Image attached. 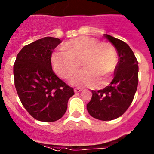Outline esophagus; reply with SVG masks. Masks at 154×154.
<instances>
[{"mask_svg":"<svg viewBox=\"0 0 154 154\" xmlns=\"http://www.w3.org/2000/svg\"><path fill=\"white\" fill-rule=\"evenodd\" d=\"M81 91H82V88H74V92H75V93H79V92Z\"/></svg>","mask_w":154,"mask_h":154,"instance_id":"esophagus-1","label":"esophagus"}]
</instances>
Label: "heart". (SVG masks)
Segmentation results:
<instances>
[{"label":"heart","mask_w":154,"mask_h":154,"mask_svg":"<svg viewBox=\"0 0 154 154\" xmlns=\"http://www.w3.org/2000/svg\"><path fill=\"white\" fill-rule=\"evenodd\" d=\"M63 48L51 57L53 69L60 77L69 78L77 70L81 60L85 68L70 78L71 85H93V88L101 89L110 83V77L105 81L104 78L107 73L115 71L118 64L117 53L110 42H98L95 38L82 35L66 42Z\"/></svg>","instance_id":"b5f03b06"}]
</instances>
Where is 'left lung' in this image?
<instances>
[{"instance_id": "8db88e82", "label": "left lung", "mask_w": 154, "mask_h": 154, "mask_svg": "<svg viewBox=\"0 0 154 154\" xmlns=\"http://www.w3.org/2000/svg\"><path fill=\"white\" fill-rule=\"evenodd\" d=\"M116 47L119 62L115 77L109 86L92 91V97L87 105L88 113L97 119H116L129 109L138 86V61L128 44L109 35H104Z\"/></svg>"}]
</instances>
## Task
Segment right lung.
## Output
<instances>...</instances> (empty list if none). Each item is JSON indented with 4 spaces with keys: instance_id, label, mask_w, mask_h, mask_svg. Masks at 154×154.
Returning a JSON list of instances; mask_svg holds the SVG:
<instances>
[{
    "instance_id": "obj_1",
    "label": "right lung",
    "mask_w": 154,
    "mask_h": 154,
    "mask_svg": "<svg viewBox=\"0 0 154 154\" xmlns=\"http://www.w3.org/2000/svg\"><path fill=\"white\" fill-rule=\"evenodd\" d=\"M60 39L45 37L25 45L14 64V86L21 104L34 119L55 122L63 117L73 89L53 71V50Z\"/></svg>"
}]
</instances>
